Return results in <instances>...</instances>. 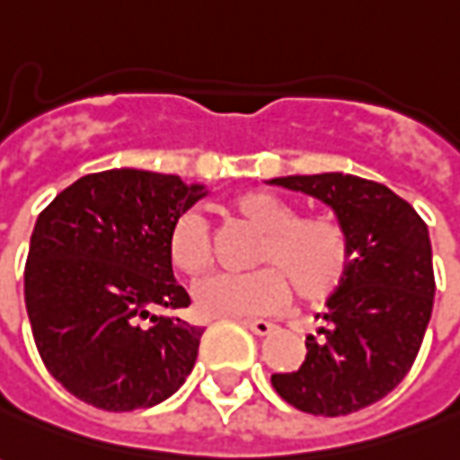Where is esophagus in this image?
<instances>
[{"mask_svg": "<svg viewBox=\"0 0 460 460\" xmlns=\"http://www.w3.org/2000/svg\"><path fill=\"white\" fill-rule=\"evenodd\" d=\"M246 329L256 333V336H269L271 331H274V323H269V321L263 319H239Z\"/></svg>", "mask_w": 460, "mask_h": 460, "instance_id": "1", "label": "esophagus"}]
</instances>
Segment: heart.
I'll return each mask as SVG.
<instances>
[{
    "label": "heart",
    "instance_id": "heart-1",
    "mask_svg": "<svg viewBox=\"0 0 460 460\" xmlns=\"http://www.w3.org/2000/svg\"><path fill=\"white\" fill-rule=\"evenodd\" d=\"M234 211L263 231L253 261L243 274H214L194 291L204 316H256L281 306L288 291L298 301L321 304L349 276L353 261L351 234L329 214H301L288 199L271 191H246L231 201ZM211 234L194 211L181 214L169 231V261L176 271L197 279L211 266Z\"/></svg>",
    "mask_w": 460,
    "mask_h": 460
}]
</instances>
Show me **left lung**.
<instances>
[{"label":"left lung","instance_id":"obj_1","mask_svg":"<svg viewBox=\"0 0 460 460\" xmlns=\"http://www.w3.org/2000/svg\"><path fill=\"white\" fill-rule=\"evenodd\" d=\"M271 184L329 204L351 234L353 261L326 301L306 358L274 374L276 394L314 416H346L391 394L423 341L433 308L431 239L426 221L388 186L361 176H281Z\"/></svg>","mask_w":460,"mask_h":460}]
</instances>
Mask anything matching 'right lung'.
<instances>
[{
  "instance_id": "obj_1",
  "label": "right lung",
  "mask_w": 460,
  "mask_h": 460,
  "mask_svg": "<svg viewBox=\"0 0 460 460\" xmlns=\"http://www.w3.org/2000/svg\"><path fill=\"white\" fill-rule=\"evenodd\" d=\"M204 194L174 174L109 169L40 214L24 301L41 361L72 396L149 409L191 374L201 329L172 316L191 298L172 271L169 231Z\"/></svg>"
}]
</instances>
